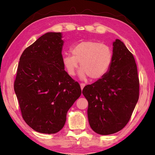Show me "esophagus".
Returning a JSON list of instances; mask_svg holds the SVG:
<instances>
[{
  "instance_id": "obj_1",
  "label": "esophagus",
  "mask_w": 155,
  "mask_h": 155,
  "mask_svg": "<svg viewBox=\"0 0 155 155\" xmlns=\"http://www.w3.org/2000/svg\"><path fill=\"white\" fill-rule=\"evenodd\" d=\"M80 86H81V90H83V88H84V87H85V84H84V83H81V84H80Z\"/></svg>"
}]
</instances>
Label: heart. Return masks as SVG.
Returning a JSON list of instances; mask_svg holds the SVG:
<instances>
[{"label":"heart","mask_w":155,"mask_h":155,"mask_svg":"<svg viewBox=\"0 0 155 155\" xmlns=\"http://www.w3.org/2000/svg\"><path fill=\"white\" fill-rule=\"evenodd\" d=\"M71 54L62 55V61L68 73L74 76L80 64L79 77L85 79H98L106 74L111 67L113 54L108 45L94 41H84L71 48Z\"/></svg>","instance_id":"1"}]
</instances>
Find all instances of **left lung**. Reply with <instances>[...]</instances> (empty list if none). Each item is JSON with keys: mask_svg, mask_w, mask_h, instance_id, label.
Segmentation results:
<instances>
[{"mask_svg": "<svg viewBox=\"0 0 155 155\" xmlns=\"http://www.w3.org/2000/svg\"><path fill=\"white\" fill-rule=\"evenodd\" d=\"M113 58L107 73L87 85L88 119L95 133L114 134L126 126L139 97V80L133 54L119 39L113 42Z\"/></svg>", "mask_w": 155, "mask_h": 155, "instance_id": "obj_1", "label": "left lung"}]
</instances>
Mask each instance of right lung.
Returning <instances> with one entry per match:
<instances>
[{
	"label": "right lung",
	"mask_w": 155,
	"mask_h": 155,
	"mask_svg": "<svg viewBox=\"0 0 155 155\" xmlns=\"http://www.w3.org/2000/svg\"><path fill=\"white\" fill-rule=\"evenodd\" d=\"M61 32H47L22 52L14 89L23 119L37 132L54 134L81 94L79 84L64 71Z\"/></svg>",
	"instance_id": "right-lung-1"
}]
</instances>
